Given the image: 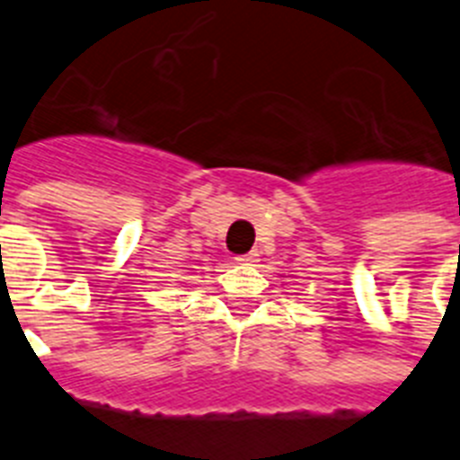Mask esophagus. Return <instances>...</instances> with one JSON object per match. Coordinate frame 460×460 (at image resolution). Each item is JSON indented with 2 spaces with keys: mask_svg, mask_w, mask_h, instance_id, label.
I'll use <instances>...</instances> for the list:
<instances>
[{
  "mask_svg": "<svg viewBox=\"0 0 460 460\" xmlns=\"http://www.w3.org/2000/svg\"><path fill=\"white\" fill-rule=\"evenodd\" d=\"M235 261L238 263H247V261H254V254L250 252V254H238V257H234Z\"/></svg>",
  "mask_w": 460,
  "mask_h": 460,
  "instance_id": "esophagus-1",
  "label": "esophagus"
}]
</instances>
